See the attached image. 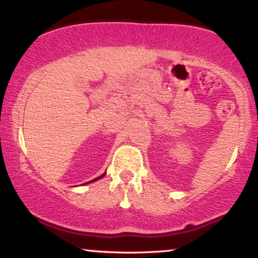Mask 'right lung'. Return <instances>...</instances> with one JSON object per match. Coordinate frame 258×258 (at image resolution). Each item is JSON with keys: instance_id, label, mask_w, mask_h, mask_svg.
Returning <instances> with one entry per match:
<instances>
[{"instance_id": "1", "label": "right lung", "mask_w": 258, "mask_h": 258, "mask_svg": "<svg viewBox=\"0 0 258 258\" xmlns=\"http://www.w3.org/2000/svg\"><path fill=\"white\" fill-rule=\"evenodd\" d=\"M102 177H104V174H102V176H100V177H98V178H96V179H93V180H97V179H99V178H102ZM93 180H91V182H93Z\"/></svg>"}]
</instances>
